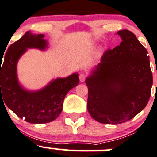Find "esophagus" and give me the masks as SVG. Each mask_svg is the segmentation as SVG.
Masks as SVG:
<instances>
[{"instance_id": "obj_1", "label": "esophagus", "mask_w": 157, "mask_h": 157, "mask_svg": "<svg viewBox=\"0 0 157 157\" xmlns=\"http://www.w3.org/2000/svg\"><path fill=\"white\" fill-rule=\"evenodd\" d=\"M86 75L85 73H81L80 75H79V79H80L81 82H84L85 81Z\"/></svg>"}]
</instances>
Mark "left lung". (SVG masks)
<instances>
[{"mask_svg":"<svg viewBox=\"0 0 157 157\" xmlns=\"http://www.w3.org/2000/svg\"><path fill=\"white\" fill-rule=\"evenodd\" d=\"M122 42L108 50L86 78L87 110L99 123L118 124L133 118L151 97L153 76L148 52L132 32H117Z\"/></svg>","mask_w":157,"mask_h":157,"instance_id":"left-lung-1","label":"left lung"}]
</instances>
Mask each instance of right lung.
Wrapping results in <instances>:
<instances>
[{
  "label": "right lung",
  "instance_id": "1",
  "mask_svg": "<svg viewBox=\"0 0 157 157\" xmlns=\"http://www.w3.org/2000/svg\"><path fill=\"white\" fill-rule=\"evenodd\" d=\"M43 34L28 31L8 48L4 63L1 64V101L20 118L31 124H45L53 121L62 112L67 93L79 83L78 73L65 78L52 79L37 90L25 89L17 75V63L28 48L45 51L48 43ZM3 57H1V63Z\"/></svg>",
  "mask_w": 157,
  "mask_h": 157
}]
</instances>
